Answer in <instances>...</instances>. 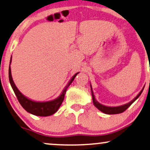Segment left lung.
<instances>
[{
    "label": "left lung",
    "instance_id": "1",
    "mask_svg": "<svg viewBox=\"0 0 150 150\" xmlns=\"http://www.w3.org/2000/svg\"><path fill=\"white\" fill-rule=\"evenodd\" d=\"M90 86H91L92 99H93V103L94 104V106H95L98 110H100V111H102V112H104V113L108 114V115L119 114V113H122V112L125 111V110H126L127 108H128L129 106H130L131 104H132L133 102L135 101V100H137V98L140 96L141 93H142L143 91V89H144V88H143L142 90L139 92V93L138 94V95H137L132 100H131L130 102H128V103L124 104V105L118 106H106L103 105V104H101L100 103H99V102H98L97 100H96L95 96H94V94H93V89H92V87H91V84H90Z\"/></svg>",
    "mask_w": 150,
    "mask_h": 150
}]
</instances>
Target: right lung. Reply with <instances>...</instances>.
Instances as JSON below:
<instances>
[{
    "instance_id": "obj_1",
    "label": "right lung",
    "mask_w": 150,
    "mask_h": 150,
    "mask_svg": "<svg viewBox=\"0 0 150 150\" xmlns=\"http://www.w3.org/2000/svg\"><path fill=\"white\" fill-rule=\"evenodd\" d=\"M11 59H10L9 67V82L10 84H11L12 89H13L14 93H15L16 97H17L18 101H19L20 104H21V106L28 112L36 116L46 117L52 115L55 113V112L58 110L59 107H60V106L61 105V104H62L63 100H64L65 94L66 93L67 88H68L69 86L71 85V83H72L74 80V78L76 76V75L79 72L75 74L71 77L70 81L68 82L67 85L65 86L64 89H63L62 93H61V95L59 96L58 98H57L56 99L46 102L34 101V100H30L27 97H26L25 96H24L23 94L18 90L17 87H16L15 85V83H14L11 76V67H10V65H11Z\"/></svg>"
}]
</instances>
